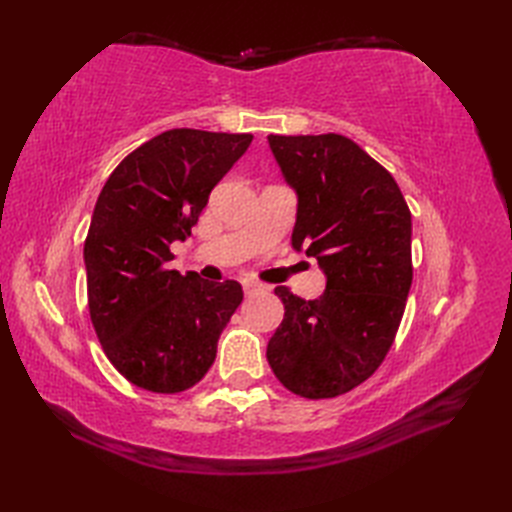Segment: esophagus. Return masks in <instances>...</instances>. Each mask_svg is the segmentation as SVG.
I'll return each instance as SVG.
<instances>
[{
  "label": "esophagus",
  "mask_w": 512,
  "mask_h": 512,
  "mask_svg": "<svg viewBox=\"0 0 512 512\" xmlns=\"http://www.w3.org/2000/svg\"><path fill=\"white\" fill-rule=\"evenodd\" d=\"M243 290H245V294H254L260 290H267V286L256 282V280H243Z\"/></svg>",
  "instance_id": "esophagus-1"
}]
</instances>
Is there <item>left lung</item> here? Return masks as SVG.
Listing matches in <instances>:
<instances>
[{
	"mask_svg": "<svg viewBox=\"0 0 512 512\" xmlns=\"http://www.w3.org/2000/svg\"><path fill=\"white\" fill-rule=\"evenodd\" d=\"M269 147L297 192L292 247L327 275L320 299L286 286L267 361L288 391L329 399L365 382L391 350L412 286V218L393 175L342 134L280 136Z\"/></svg>",
	"mask_w": 512,
	"mask_h": 512,
	"instance_id": "obj_1",
	"label": "left lung"
}]
</instances>
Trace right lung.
Masks as SVG:
<instances>
[{"instance_id": "1", "label": "right lung", "mask_w": 512, "mask_h": 512, "mask_svg": "<svg viewBox=\"0 0 512 512\" xmlns=\"http://www.w3.org/2000/svg\"><path fill=\"white\" fill-rule=\"evenodd\" d=\"M252 134L168 130L134 149L106 179L85 239L89 316L108 361L151 393L205 378L218 339L243 301L235 280L205 282L170 269L211 190Z\"/></svg>"}]
</instances>
